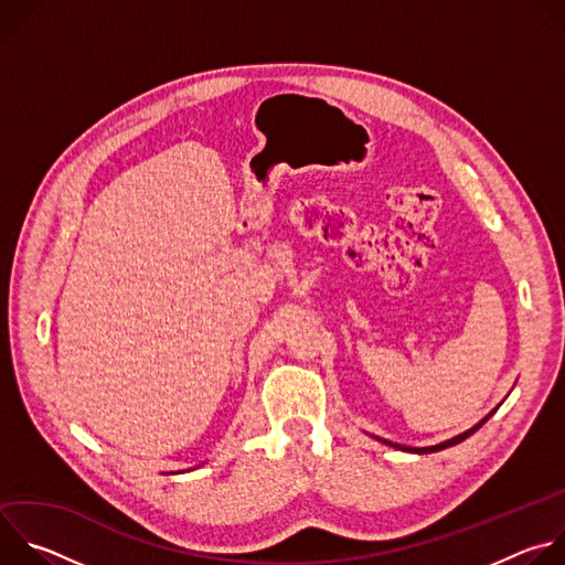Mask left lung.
<instances>
[{"instance_id":"1","label":"left lung","mask_w":565,"mask_h":565,"mask_svg":"<svg viewBox=\"0 0 565 565\" xmlns=\"http://www.w3.org/2000/svg\"><path fill=\"white\" fill-rule=\"evenodd\" d=\"M497 409H499V407H497ZM497 409H492L486 418H482L480 423H476L471 429H467V431H462V434H458V436H454V438H449V440H445V443L431 445V447H405V445H397V443H388V440H384V438H377V440H380V443H384V445H388V447H395V449H399V451H409V454H431V451H443V449H447V447H454V445L462 443V440H465V438H469L473 431H478L482 425H486V423L490 420V416H492Z\"/></svg>"}]
</instances>
